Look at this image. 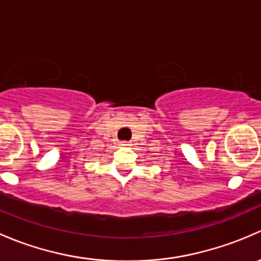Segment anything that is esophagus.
Wrapping results in <instances>:
<instances>
[{
    "mask_svg": "<svg viewBox=\"0 0 261 261\" xmlns=\"http://www.w3.org/2000/svg\"><path fill=\"white\" fill-rule=\"evenodd\" d=\"M120 146H122V147H129L130 143H129V142H122V143H120Z\"/></svg>",
    "mask_w": 261,
    "mask_h": 261,
    "instance_id": "1",
    "label": "esophagus"
}]
</instances>
